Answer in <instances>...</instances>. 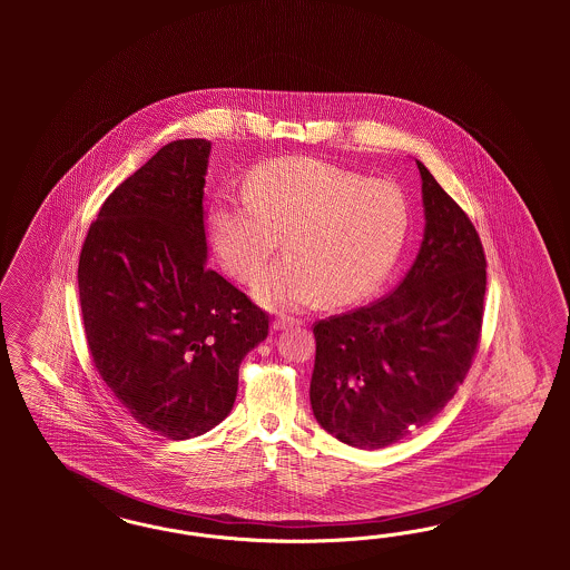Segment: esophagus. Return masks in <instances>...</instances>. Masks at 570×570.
<instances>
[{"label":"esophagus","mask_w":570,"mask_h":570,"mask_svg":"<svg viewBox=\"0 0 570 570\" xmlns=\"http://www.w3.org/2000/svg\"><path fill=\"white\" fill-rule=\"evenodd\" d=\"M294 324H296V322H294L293 317H277V320L272 322V328L277 332V330L291 328Z\"/></svg>","instance_id":"1"}]
</instances>
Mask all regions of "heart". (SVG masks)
<instances>
[{
  "instance_id": "b5f03b06",
  "label": "heart",
  "mask_w": 570,
  "mask_h": 570,
  "mask_svg": "<svg viewBox=\"0 0 570 570\" xmlns=\"http://www.w3.org/2000/svg\"><path fill=\"white\" fill-rule=\"evenodd\" d=\"M410 229L405 191L313 158H277L248 175L246 196L222 194L208 238L242 282L259 274L253 296L272 311H301L320 296L348 305L372 293L395 265Z\"/></svg>"
}]
</instances>
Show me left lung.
I'll return each instance as SVG.
<instances>
[{"label": "left lung", "mask_w": 570, "mask_h": 570, "mask_svg": "<svg viewBox=\"0 0 570 570\" xmlns=\"http://www.w3.org/2000/svg\"><path fill=\"white\" fill-rule=\"evenodd\" d=\"M424 238L376 303L313 326L311 410L351 448L382 449L429 424L466 379L483 324L487 261L466 213L415 160Z\"/></svg>", "instance_id": "8db88e82"}]
</instances>
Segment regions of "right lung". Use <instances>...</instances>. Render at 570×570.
I'll return each instance as SVG.
<instances>
[{
	"label": "right lung",
	"instance_id": "1",
	"mask_svg": "<svg viewBox=\"0 0 570 570\" xmlns=\"http://www.w3.org/2000/svg\"><path fill=\"white\" fill-rule=\"evenodd\" d=\"M210 141L175 139L112 191L79 257L87 346L141 426L173 441L232 412L238 370L269 315L207 267Z\"/></svg>",
	"mask_w": 570,
	"mask_h": 570
}]
</instances>
